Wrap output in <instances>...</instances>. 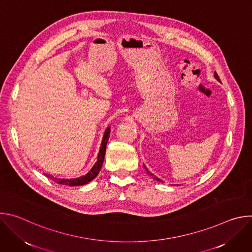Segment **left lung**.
Segmentation results:
<instances>
[{
  "mask_svg": "<svg viewBox=\"0 0 252 252\" xmlns=\"http://www.w3.org/2000/svg\"><path fill=\"white\" fill-rule=\"evenodd\" d=\"M214 77H215V79H218V80H219V81H220V77H219V75H218V74H217V73H214ZM143 167H145V168H146V170H147V172H148V173H149V174H151V175H153V174H152V173H151V172H150V171H149V170H148V168H147V167H146V166H145V165H143ZM154 177H155V176H154ZM155 179H157V181H158V182H160V179H158V177H155Z\"/></svg>",
  "mask_w": 252,
  "mask_h": 252,
  "instance_id": "8db88e82",
  "label": "left lung"
}]
</instances>
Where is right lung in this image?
<instances>
[{
  "label": "right lung",
  "instance_id": "1",
  "mask_svg": "<svg viewBox=\"0 0 252 252\" xmlns=\"http://www.w3.org/2000/svg\"><path fill=\"white\" fill-rule=\"evenodd\" d=\"M110 131H111V127H107L105 129L103 137H102V141H101V146H100V149H99V153H98V156H97V161L94 163L93 168L86 175L80 176L78 178H71V179L57 178V177H53L50 174H46V176L51 178L52 181H54L55 183H57L59 185H64V186H68V187L84 186V185L89 184L90 182H92L93 179L98 174V172H99V170L102 166V162H103V158H104V155H105L106 143H107V140H109V136H110Z\"/></svg>",
  "mask_w": 252,
  "mask_h": 252
}]
</instances>
